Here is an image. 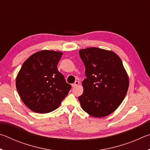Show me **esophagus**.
I'll return each mask as SVG.
<instances>
[{
  "label": "esophagus",
  "mask_w": 150,
  "mask_h": 150,
  "mask_svg": "<svg viewBox=\"0 0 150 150\" xmlns=\"http://www.w3.org/2000/svg\"><path fill=\"white\" fill-rule=\"evenodd\" d=\"M79 84V82L78 81H76L75 82V83H73V84L72 85V87H76V86H77Z\"/></svg>",
  "instance_id": "obj_1"
}]
</instances>
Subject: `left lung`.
Here are the masks:
<instances>
[{"mask_svg":"<svg viewBox=\"0 0 150 150\" xmlns=\"http://www.w3.org/2000/svg\"><path fill=\"white\" fill-rule=\"evenodd\" d=\"M87 78L83 93L79 96L83 110L93 117L110 115L122 102L128 91L129 78L118 55L97 47L79 50Z\"/></svg>","mask_w":150,"mask_h":150,"instance_id":"left-lung-1","label":"left lung"}]
</instances>
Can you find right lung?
Masks as SVG:
<instances>
[{"instance_id":"right-lung-1","label":"right lung","mask_w":150,"mask_h":150,"mask_svg":"<svg viewBox=\"0 0 150 150\" xmlns=\"http://www.w3.org/2000/svg\"><path fill=\"white\" fill-rule=\"evenodd\" d=\"M62 54L53 50L35 53L25 61L18 73V93L25 105L35 112L55 110L71 88L57 69Z\"/></svg>"}]
</instances>
